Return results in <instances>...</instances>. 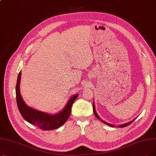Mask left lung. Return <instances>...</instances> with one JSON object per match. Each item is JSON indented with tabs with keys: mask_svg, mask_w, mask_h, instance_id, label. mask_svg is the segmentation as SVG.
<instances>
[{
	"mask_svg": "<svg viewBox=\"0 0 156 156\" xmlns=\"http://www.w3.org/2000/svg\"><path fill=\"white\" fill-rule=\"evenodd\" d=\"M93 111H94V114H95V117L97 118V119H100L102 122H104V123H105V124H106L107 125H108V126H111V127H114L115 126H114V125H112V124H109V123H108V122H105V121H103L102 119H101V118H100V117L99 116V115H98L97 114V113L96 112V111H95V104H94V102H93ZM135 119H133V120H132V121H129V122H127V123H125V124H123V125H119V126H116V127H119V128H123V127H125V126H128L129 125H130L131 123H132V122L134 121Z\"/></svg>",
	"mask_w": 156,
	"mask_h": 156,
	"instance_id": "left-lung-1",
	"label": "left lung"
}]
</instances>
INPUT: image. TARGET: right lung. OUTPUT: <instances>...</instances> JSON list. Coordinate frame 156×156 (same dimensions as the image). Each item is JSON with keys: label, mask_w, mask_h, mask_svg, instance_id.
Instances as JSON below:
<instances>
[{"label": "right lung", "mask_w": 156, "mask_h": 156, "mask_svg": "<svg viewBox=\"0 0 156 156\" xmlns=\"http://www.w3.org/2000/svg\"><path fill=\"white\" fill-rule=\"evenodd\" d=\"M21 76V72L20 71L16 86V95L18 109L23 118L30 123L44 130L55 129L64 125L69 117L72 105L76 99L78 95L76 94L72 96L64 108L59 112L54 115L37 111L28 106L23 99L20 89Z\"/></svg>", "instance_id": "1"}]
</instances>
